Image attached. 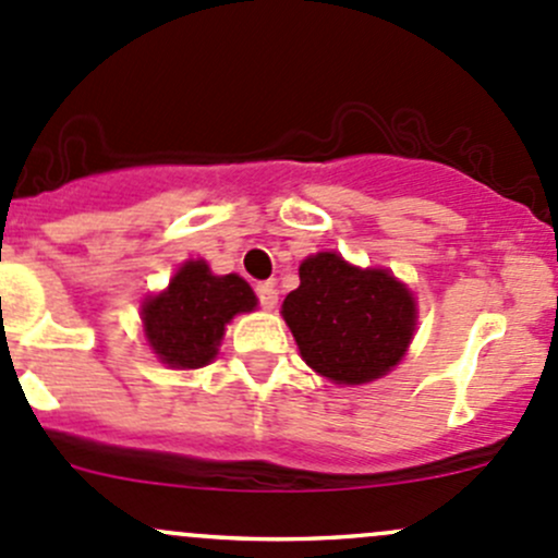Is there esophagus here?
Returning <instances> with one entry per match:
<instances>
[{
	"label": "esophagus",
	"instance_id": "obj_1",
	"mask_svg": "<svg viewBox=\"0 0 558 558\" xmlns=\"http://www.w3.org/2000/svg\"><path fill=\"white\" fill-rule=\"evenodd\" d=\"M256 294H258V302H262L264 311H272V307L278 305V289H275L272 283H258Z\"/></svg>",
	"mask_w": 558,
	"mask_h": 558
}]
</instances>
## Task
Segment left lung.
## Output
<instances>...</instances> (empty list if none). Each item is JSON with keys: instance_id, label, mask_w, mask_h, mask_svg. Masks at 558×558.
Wrapping results in <instances>:
<instances>
[{"instance_id": "left-lung-1", "label": "left lung", "mask_w": 558, "mask_h": 558, "mask_svg": "<svg viewBox=\"0 0 558 558\" xmlns=\"http://www.w3.org/2000/svg\"><path fill=\"white\" fill-rule=\"evenodd\" d=\"M286 324L307 367L340 386L384 378L415 331V300L388 269H362L320 251L300 264V289L283 300Z\"/></svg>"}]
</instances>
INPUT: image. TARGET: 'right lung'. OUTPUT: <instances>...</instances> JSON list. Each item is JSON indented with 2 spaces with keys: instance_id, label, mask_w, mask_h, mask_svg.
<instances>
[{
  "instance_id": "add662e5",
  "label": "right lung",
  "mask_w": 558,
  "mask_h": 558,
  "mask_svg": "<svg viewBox=\"0 0 558 558\" xmlns=\"http://www.w3.org/2000/svg\"><path fill=\"white\" fill-rule=\"evenodd\" d=\"M253 307L256 294L240 275H213L207 262L191 258L143 302L145 340L167 367L199 369L218 356L229 320Z\"/></svg>"
}]
</instances>
